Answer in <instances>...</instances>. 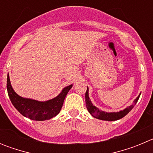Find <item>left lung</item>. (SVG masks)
I'll list each match as a JSON object with an SVG mask.
<instances>
[{"mask_svg": "<svg viewBox=\"0 0 153 153\" xmlns=\"http://www.w3.org/2000/svg\"><path fill=\"white\" fill-rule=\"evenodd\" d=\"M88 87H87V90H86V94H85V101H86V106L88 109L89 113L93 116V117L95 118L99 119V120H106V121H115V120H118L120 119H122L123 117H124L126 114L129 113V112L132 110V109L134 107V106L136 105V103L137 102L138 100L140 98V96L137 97L133 102V104H132L131 106H129V107L126 108L123 110H121L120 112H117V113H106V112L102 111V110H100L97 107H96L95 106H93V103L91 102L90 100V97H89V93H88Z\"/></svg>", "mask_w": 153, "mask_h": 153, "instance_id": "left-lung-1", "label": "left lung"}]
</instances>
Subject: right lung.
<instances>
[{"label": "right lung", "mask_w": 153, "mask_h": 153, "mask_svg": "<svg viewBox=\"0 0 153 153\" xmlns=\"http://www.w3.org/2000/svg\"><path fill=\"white\" fill-rule=\"evenodd\" d=\"M72 86L71 84L63 88L61 93L55 98L45 102H40L17 95L12 88L9 75L7 78V90L13 106L24 117L36 121H44L56 117L60 113L65 97L72 88Z\"/></svg>", "instance_id": "1"}]
</instances>
